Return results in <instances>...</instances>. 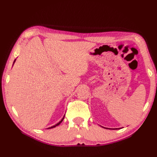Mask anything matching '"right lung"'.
<instances>
[{
	"instance_id": "obj_1",
	"label": "right lung",
	"mask_w": 157,
	"mask_h": 157,
	"mask_svg": "<svg viewBox=\"0 0 157 157\" xmlns=\"http://www.w3.org/2000/svg\"><path fill=\"white\" fill-rule=\"evenodd\" d=\"M15 61H14V62H15ZM63 119H64V117H63V118L62 119V120H61V121H60V122H59V123H57V124H56V125H54V126H52V127H51V128H49L48 129H50V128H55V127H56V126H57V125H59L60 124V123H61V122L63 121Z\"/></svg>"
}]
</instances>
